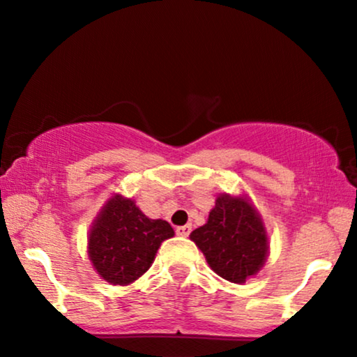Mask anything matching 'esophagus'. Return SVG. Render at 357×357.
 Segmentation results:
<instances>
[{"label": "esophagus", "mask_w": 357, "mask_h": 357, "mask_svg": "<svg viewBox=\"0 0 357 357\" xmlns=\"http://www.w3.org/2000/svg\"><path fill=\"white\" fill-rule=\"evenodd\" d=\"M175 232H177V236L180 237H188L190 232H192V226H190V224H187V226H178L175 229Z\"/></svg>", "instance_id": "1"}]
</instances>
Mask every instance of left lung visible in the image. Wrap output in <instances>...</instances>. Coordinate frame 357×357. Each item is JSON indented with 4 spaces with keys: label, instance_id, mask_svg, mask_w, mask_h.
Masks as SVG:
<instances>
[{
    "label": "left lung",
    "instance_id": "8db88e82",
    "mask_svg": "<svg viewBox=\"0 0 357 357\" xmlns=\"http://www.w3.org/2000/svg\"><path fill=\"white\" fill-rule=\"evenodd\" d=\"M190 238L209 268L236 284L255 276L270 255L265 222L247 195H219L206 224L195 229Z\"/></svg>",
    "mask_w": 357,
    "mask_h": 357
}]
</instances>
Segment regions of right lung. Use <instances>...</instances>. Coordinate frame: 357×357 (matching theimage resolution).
Masks as SVG:
<instances>
[{
  "instance_id": "1",
  "label": "right lung",
  "mask_w": 357,
  "mask_h": 357,
  "mask_svg": "<svg viewBox=\"0 0 357 357\" xmlns=\"http://www.w3.org/2000/svg\"><path fill=\"white\" fill-rule=\"evenodd\" d=\"M174 236L167 221L149 219L133 199L115 193L92 221L87 255L102 280L128 286L149 270L160 243Z\"/></svg>"
}]
</instances>
